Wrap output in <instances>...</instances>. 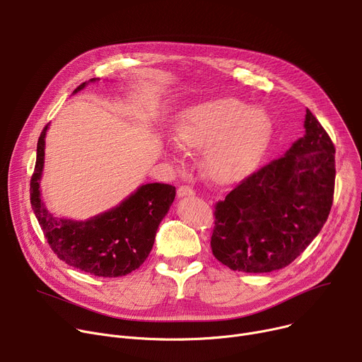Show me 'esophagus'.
Returning a JSON list of instances; mask_svg holds the SVG:
<instances>
[{
	"label": "esophagus",
	"mask_w": 362,
	"mask_h": 362,
	"mask_svg": "<svg viewBox=\"0 0 362 362\" xmlns=\"http://www.w3.org/2000/svg\"><path fill=\"white\" fill-rule=\"evenodd\" d=\"M193 194H194V189L192 186L182 185L177 189V196H179V198H187V196H193Z\"/></svg>",
	"instance_id": "1"
}]
</instances>
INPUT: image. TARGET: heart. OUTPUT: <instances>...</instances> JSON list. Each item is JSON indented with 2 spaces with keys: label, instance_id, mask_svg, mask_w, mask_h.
<instances>
[{
  "label": "heart",
  "instance_id": "b5f03b06",
  "mask_svg": "<svg viewBox=\"0 0 362 362\" xmlns=\"http://www.w3.org/2000/svg\"><path fill=\"white\" fill-rule=\"evenodd\" d=\"M272 134L269 117L237 100H222L187 111L175 129L183 150H206L204 168L221 185L248 176L264 154Z\"/></svg>",
  "mask_w": 362,
  "mask_h": 362
}]
</instances>
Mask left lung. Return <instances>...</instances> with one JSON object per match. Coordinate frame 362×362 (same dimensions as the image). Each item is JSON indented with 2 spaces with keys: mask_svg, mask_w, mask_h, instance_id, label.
Wrapping results in <instances>:
<instances>
[{
  "mask_svg": "<svg viewBox=\"0 0 362 362\" xmlns=\"http://www.w3.org/2000/svg\"><path fill=\"white\" fill-rule=\"evenodd\" d=\"M306 133L215 204L212 254L244 273L287 267L320 233L335 190V146L306 110Z\"/></svg>",
  "mask_w": 362,
  "mask_h": 362,
  "instance_id": "left-lung-1",
  "label": "left lung"
}]
</instances>
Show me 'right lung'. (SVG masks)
Wrapping results in <instances>:
<instances>
[{
  "label": "right lung",
  "instance_id": "add662e5",
  "mask_svg": "<svg viewBox=\"0 0 362 362\" xmlns=\"http://www.w3.org/2000/svg\"><path fill=\"white\" fill-rule=\"evenodd\" d=\"M96 81L95 78L90 82ZM81 83L75 92L85 88ZM43 128L30 180V202L52 251L68 266L98 277H119L139 269L148 257L157 228L175 201L176 187L143 185L117 208L88 221L57 219L40 198L45 158Z\"/></svg>",
  "mask_w": 362,
  "mask_h": 362
}]
</instances>
